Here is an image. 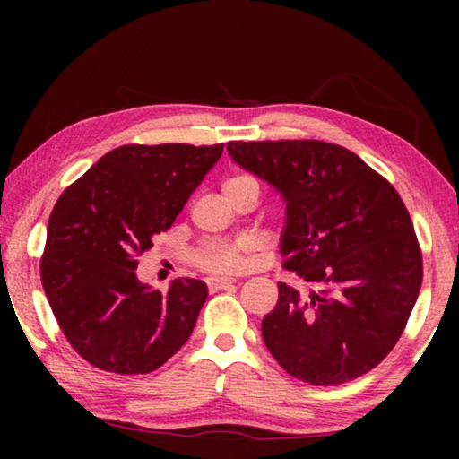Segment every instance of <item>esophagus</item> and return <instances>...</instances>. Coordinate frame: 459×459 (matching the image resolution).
I'll return each instance as SVG.
<instances>
[{"instance_id":"esophagus-1","label":"esophagus","mask_w":459,"mask_h":459,"mask_svg":"<svg viewBox=\"0 0 459 459\" xmlns=\"http://www.w3.org/2000/svg\"><path fill=\"white\" fill-rule=\"evenodd\" d=\"M232 283H235V279H232V277H212V279H208V287H211V291L224 290V287H229Z\"/></svg>"}]
</instances>
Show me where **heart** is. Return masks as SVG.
<instances>
[{"label": "heart", "mask_w": 459, "mask_h": 459, "mask_svg": "<svg viewBox=\"0 0 459 459\" xmlns=\"http://www.w3.org/2000/svg\"><path fill=\"white\" fill-rule=\"evenodd\" d=\"M245 186H257V182L248 176H232L222 184V190L229 192V190L245 188ZM196 263L212 271H232L240 267V263H243V247L227 245V243L206 245L202 251L196 253Z\"/></svg>", "instance_id": "b5f03b06"}]
</instances>
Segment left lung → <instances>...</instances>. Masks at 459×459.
I'll return each mask as SVG.
<instances>
[{"mask_svg":"<svg viewBox=\"0 0 459 459\" xmlns=\"http://www.w3.org/2000/svg\"><path fill=\"white\" fill-rule=\"evenodd\" d=\"M232 161L285 202L279 251L306 290L279 283L263 342L291 377L342 385L393 351L413 309L423 261L397 190L346 147L230 142Z\"/></svg>","mask_w":459,"mask_h":459,"instance_id":"1","label":"left lung"}]
</instances>
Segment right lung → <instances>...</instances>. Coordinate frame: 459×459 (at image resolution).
Returning <instances> with one entry per match:
<instances>
[{
    "instance_id": "right-lung-1",
    "label": "right lung",
    "mask_w": 459,
    "mask_h": 459,
    "mask_svg": "<svg viewBox=\"0 0 459 459\" xmlns=\"http://www.w3.org/2000/svg\"><path fill=\"white\" fill-rule=\"evenodd\" d=\"M222 147H117L54 204L42 287L66 340L92 367L145 375L190 338L206 283L182 277L161 293L139 281L137 257L172 227Z\"/></svg>"
}]
</instances>
